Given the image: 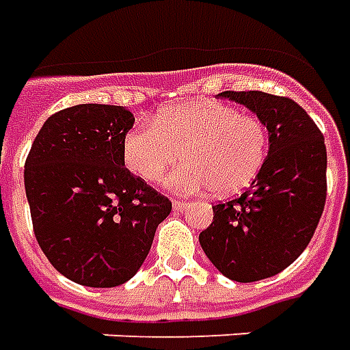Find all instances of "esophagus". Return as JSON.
I'll use <instances>...</instances> for the list:
<instances>
[{
  "instance_id": "esophagus-1",
  "label": "esophagus",
  "mask_w": 350,
  "mask_h": 350,
  "mask_svg": "<svg viewBox=\"0 0 350 350\" xmlns=\"http://www.w3.org/2000/svg\"><path fill=\"white\" fill-rule=\"evenodd\" d=\"M173 211H183V209H190V203L187 202H179V200H173Z\"/></svg>"
}]
</instances>
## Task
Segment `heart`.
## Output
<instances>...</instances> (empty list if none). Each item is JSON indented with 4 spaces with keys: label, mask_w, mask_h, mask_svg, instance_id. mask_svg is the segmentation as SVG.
<instances>
[{
    "label": "heart",
    "mask_w": 350,
    "mask_h": 350,
    "mask_svg": "<svg viewBox=\"0 0 350 350\" xmlns=\"http://www.w3.org/2000/svg\"><path fill=\"white\" fill-rule=\"evenodd\" d=\"M180 194L209 190L228 196L250 185L267 156V128L260 118L222 103H185L163 109L152 126L131 128L122 143L126 167L145 183H160Z\"/></svg>",
    "instance_id": "obj_1"
}]
</instances>
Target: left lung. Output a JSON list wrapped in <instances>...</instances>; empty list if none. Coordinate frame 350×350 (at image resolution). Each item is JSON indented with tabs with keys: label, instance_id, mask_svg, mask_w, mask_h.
<instances>
[{
	"label": "left lung",
	"instance_id": "left-lung-1",
	"mask_svg": "<svg viewBox=\"0 0 350 350\" xmlns=\"http://www.w3.org/2000/svg\"><path fill=\"white\" fill-rule=\"evenodd\" d=\"M267 128L266 162L250 187L213 207L200 245L220 273L254 282L281 273L311 241L326 202V145L296 101L266 92H222Z\"/></svg>",
	"mask_w": 350,
	"mask_h": 350
}]
</instances>
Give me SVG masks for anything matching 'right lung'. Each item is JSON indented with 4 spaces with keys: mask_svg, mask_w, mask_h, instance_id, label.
<instances>
[{
    "mask_svg": "<svg viewBox=\"0 0 350 350\" xmlns=\"http://www.w3.org/2000/svg\"><path fill=\"white\" fill-rule=\"evenodd\" d=\"M135 118L120 105L81 103L46 118L24 165L37 243L64 277L92 288L130 281L171 202L124 167Z\"/></svg>",
    "mask_w": 350,
    "mask_h": 350,
    "instance_id": "1",
    "label": "right lung"
}]
</instances>
